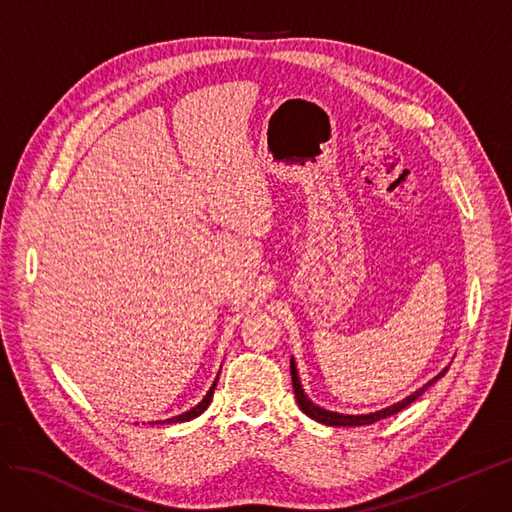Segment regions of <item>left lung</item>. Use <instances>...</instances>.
<instances>
[{
	"label": "left lung",
	"mask_w": 512,
	"mask_h": 512,
	"mask_svg": "<svg viewBox=\"0 0 512 512\" xmlns=\"http://www.w3.org/2000/svg\"><path fill=\"white\" fill-rule=\"evenodd\" d=\"M441 375H445V371L439 373L437 377H434L432 382H428V384H426L424 388H420L418 392H413L411 396H407L405 401L396 403V405H392V407H386V409L375 411V413H367V415H344V413H333V411H327V409H320V407H316V405L308 399V396L304 394V390H301L299 377H297V369H295V363H293V358H291V380H293V392H295V399H297L299 409L304 411V413L308 415V418H312V420H316V422H320V424H327V426H367V424H373V422H380V420L388 418V415L399 413L401 409H405L407 405H411L415 399H418V396H422V392H424L430 384L437 382Z\"/></svg>",
	"instance_id": "8db88e82"
}]
</instances>
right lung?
I'll return each instance as SVG.
<instances>
[{
  "label": "right lung",
  "instance_id": "add662e5",
  "mask_svg": "<svg viewBox=\"0 0 512 512\" xmlns=\"http://www.w3.org/2000/svg\"><path fill=\"white\" fill-rule=\"evenodd\" d=\"M215 386H217V380L213 382V386H211V390L206 392V396L204 399L196 405V407H192L189 411H185V413H181V415H175V418H168V420H164L166 424H177V422H189V420H194V418H198V415L211 405V401H213V392H215Z\"/></svg>",
  "mask_w": 512,
  "mask_h": 512
}]
</instances>
